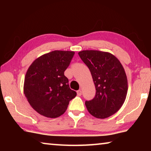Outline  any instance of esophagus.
<instances>
[{
    "instance_id": "obj_1",
    "label": "esophagus",
    "mask_w": 151,
    "mask_h": 151,
    "mask_svg": "<svg viewBox=\"0 0 151 151\" xmlns=\"http://www.w3.org/2000/svg\"><path fill=\"white\" fill-rule=\"evenodd\" d=\"M76 93H77V95H78V96H81V94H82V91H81V90L77 91V92H76Z\"/></svg>"
}]
</instances>
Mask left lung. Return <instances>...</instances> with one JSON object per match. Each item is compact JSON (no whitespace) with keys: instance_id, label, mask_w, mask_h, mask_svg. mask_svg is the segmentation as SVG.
<instances>
[{"instance_id":"8db88e82","label":"left lung","mask_w":151,"mask_h":151,"mask_svg":"<svg viewBox=\"0 0 151 151\" xmlns=\"http://www.w3.org/2000/svg\"><path fill=\"white\" fill-rule=\"evenodd\" d=\"M79 57L91 71L96 88L91 101H86L89 113L106 119L121 109L126 99L128 82L123 66L113 55L99 50H83Z\"/></svg>"}]
</instances>
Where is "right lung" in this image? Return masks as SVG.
Here are the masks:
<instances>
[{
	"label": "right lung",
	"instance_id": "right-lung-1",
	"mask_svg": "<svg viewBox=\"0 0 151 151\" xmlns=\"http://www.w3.org/2000/svg\"><path fill=\"white\" fill-rule=\"evenodd\" d=\"M75 52L54 50L37 58L26 73L24 93L38 113L49 118L60 116L76 93L64 75Z\"/></svg>",
	"mask_w": 151,
	"mask_h": 151
}]
</instances>
